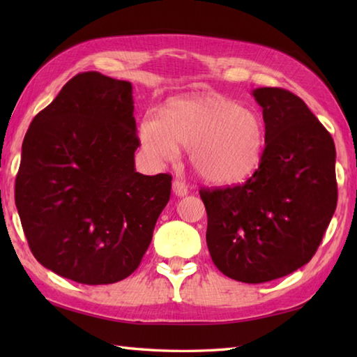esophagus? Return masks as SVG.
Wrapping results in <instances>:
<instances>
[{
    "label": "esophagus",
    "instance_id": "obj_1",
    "mask_svg": "<svg viewBox=\"0 0 357 357\" xmlns=\"http://www.w3.org/2000/svg\"><path fill=\"white\" fill-rule=\"evenodd\" d=\"M172 188H173V193L178 196V198H183V196H185L187 193H188V188H187V185L184 184V183H181L179 179H174L173 181V185H172Z\"/></svg>",
    "mask_w": 357,
    "mask_h": 357
}]
</instances>
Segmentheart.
Listing matches in <instances>:
<instances>
[{
  "instance_id": "obj_1",
  "label": "heart",
  "mask_w": 357,
  "mask_h": 357,
  "mask_svg": "<svg viewBox=\"0 0 357 357\" xmlns=\"http://www.w3.org/2000/svg\"><path fill=\"white\" fill-rule=\"evenodd\" d=\"M139 139L147 153L169 161L178 149H190L199 178L213 185H233L252 174L265 147V124L256 110L219 93L173 100L161 119L146 118Z\"/></svg>"
}]
</instances>
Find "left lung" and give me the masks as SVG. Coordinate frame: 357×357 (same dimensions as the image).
Wrapping results in <instances>:
<instances>
[{
	"mask_svg": "<svg viewBox=\"0 0 357 357\" xmlns=\"http://www.w3.org/2000/svg\"><path fill=\"white\" fill-rule=\"evenodd\" d=\"M265 149L244 185L201 190L207 247L239 282L262 284L310 262L337 204L336 149L312 110L284 89L259 87Z\"/></svg>",
	"mask_w": 357,
	"mask_h": 357,
	"instance_id": "left-lung-1",
	"label": "left lung"
}]
</instances>
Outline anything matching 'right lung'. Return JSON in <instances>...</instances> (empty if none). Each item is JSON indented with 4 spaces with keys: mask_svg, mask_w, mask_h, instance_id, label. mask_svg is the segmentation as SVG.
Listing matches in <instances>:
<instances>
[{
    "mask_svg": "<svg viewBox=\"0 0 357 357\" xmlns=\"http://www.w3.org/2000/svg\"><path fill=\"white\" fill-rule=\"evenodd\" d=\"M133 87L98 72L73 77L33 118L22 142L15 204L36 261L87 285L138 268L172 176L135 169Z\"/></svg>",
    "mask_w": 357,
    "mask_h": 357,
    "instance_id": "1",
    "label": "right lung"
}]
</instances>
